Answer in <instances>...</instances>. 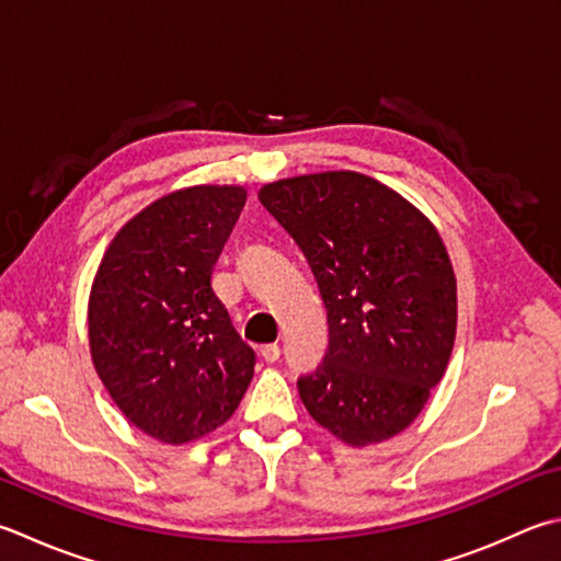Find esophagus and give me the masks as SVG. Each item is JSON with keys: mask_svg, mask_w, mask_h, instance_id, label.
<instances>
[{"mask_svg": "<svg viewBox=\"0 0 561 561\" xmlns=\"http://www.w3.org/2000/svg\"><path fill=\"white\" fill-rule=\"evenodd\" d=\"M261 356H263V362H268V364L278 362V358H280V346H278V344L261 346Z\"/></svg>", "mask_w": 561, "mask_h": 561, "instance_id": "34e87169", "label": "esophagus"}]
</instances>
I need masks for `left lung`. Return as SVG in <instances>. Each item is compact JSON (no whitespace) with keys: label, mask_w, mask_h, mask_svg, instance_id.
Instances as JSON below:
<instances>
[{"label":"left lung","mask_w":561,"mask_h":561,"mask_svg":"<svg viewBox=\"0 0 561 561\" xmlns=\"http://www.w3.org/2000/svg\"><path fill=\"white\" fill-rule=\"evenodd\" d=\"M320 288L330 346L298 378L310 415L352 447L403 432L425 408L457 334V280L437 229L352 171L261 187Z\"/></svg>","instance_id":"8db88e82"}]
</instances>
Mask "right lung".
<instances>
[{"label": "right lung", "instance_id": "add662e5", "mask_svg": "<svg viewBox=\"0 0 561 561\" xmlns=\"http://www.w3.org/2000/svg\"><path fill=\"white\" fill-rule=\"evenodd\" d=\"M247 193L197 185L126 221L90 295V348L129 422L168 445L217 430L244 398L256 352L213 288Z\"/></svg>", "mask_w": 561, "mask_h": 561}]
</instances>
